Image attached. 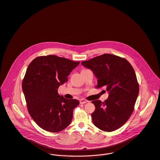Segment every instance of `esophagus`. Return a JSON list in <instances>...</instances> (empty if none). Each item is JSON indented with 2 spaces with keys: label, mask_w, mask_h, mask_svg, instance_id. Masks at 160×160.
Masks as SVG:
<instances>
[{
  "label": "esophagus",
  "mask_w": 160,
  "mask_h": 160,
  "mask_svg": "<svg viewBox=\"0 0 160 160\" xmlns=\"http://www.w3.org/2000/svg\"><path fill=\"white\" fill-rule=\"evenodd\" d=\"M87 102H88V101H87V100H85V99H81L80 100V104H85V103H87Z\"/></svg>",
  "instance_id": "34e87169"
}]
</instances>
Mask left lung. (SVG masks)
<instances>
[{
  "label": "left lung",
  "instance_id": "left-lung-1",
  "mask_svg": "<svg viewBox=\"0 0 160 160\" xmlns=\"http://www.w3.org/2000/svg\"><path fill=\"white\" fill-rule=\"evenodd\" d=\"M98 79L97 87H105L108 97L104 102L92 101L95 110L92 113L94 125L105 132L123 126L130 117L138 96L139 85L133 68L126 59L104 54L83 61Z\"/></svg>",
  "mask_w": 160,
  "mask_h": 160
}]
</instances>
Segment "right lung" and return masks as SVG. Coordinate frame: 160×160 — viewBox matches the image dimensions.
Listing matches in <instances>:
<instances>
[{
  "label": "right lung",
  "instance_id": "right-lung-1",
  "mask_svg": "<svg viewBox=\"0 0 160 160\" xmlns=\"http://www.w3.org/2000/svg\"><path fill=\"white\" fill-rule=\"evenodd\" d=\"M79 63L48 55L38 57L29 64L22 90L30 116L43 130L58 132L71 123L73 109L79 101L65 99L59 95L58 89Z\"/></svg>",
  "mask_w": 160,
  "mask_h": 160
}]
</instances>
